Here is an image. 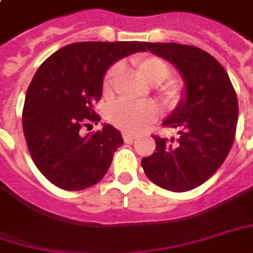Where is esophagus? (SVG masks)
<instances>
[{
    "label": "esophagus",
    "mask_w": 253,
    "mask_h": 253,
    "mask_svg": "<svg viewBox=\"0 0 253 253\" xmlns=\"http://www.w3.org/2000/svg\"><path fill=\"white\" fill-rule=\"evenodd\" d=\"M122 137H123V139L126 141V142H132L134 139H135V135H132V134H130V132L125 131L123 134H122Z\"/></svg>",
    "instance_id": "1"
}]
</instances>
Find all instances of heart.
<instances>
[{
	"mask_svg": "<svg viewBox=\"0 0 253 253\" xmlns=\"http://www.w3.org/2000/svg\"><path fill=\"white\" fill-rule=\"evenodd\" d=\"M131 64L139 78L151 84H157L159 97L166 104H174L181 98V87L174 81H166L171 77L169 64L157 56H138L131 60ZM118 74L116 67H111L102 82L104 93H109L114 79ZM156 105L153 102L130 104V102H116L109 109L108 119L115 127L128 132H139L149 127L157 119Z\"/></svg>",
	"mask_w": 253,
	"mask_h": 253,
	"instance_id": "1",
	"label": "heart"
}]
</instances>
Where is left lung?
Here are the masks:
<instances>
[{"instance_id":"1","label":"left lung","mask_w":253,"mask_h":253,"mask_svg":"<svg viewBox=\"0 0 253 253\" xmlns=\"http://www.w3.org/2000/svg\"><path fill=\"white\" fill-rule=\"evenodd\" d=\"M144 50L176 67L185 81V100L163 122L178 138L153 135L156 151L141 160L145 175L171 192H188L216 172L236 137L238 101L226 70L203 49L181 43L144 42Z\"/></svg>"}]
</instances>
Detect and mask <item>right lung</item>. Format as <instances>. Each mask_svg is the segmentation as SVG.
<instances>
[{
	"instance_id": "right-lung-1",
	"label": "right lung",
	"mask_w": 253,
	"mask_h": 253,
	"mask_svg": "<svg viewBox=\"0 0 253 253\" xmlns=\"http://www.w3.org/2000/svg\"><path fill=\"white\" fill-rule=\"evenodd\" d=\"M141 42H77L47 57L28 86L23 131L33 162L57 188L77 192L100 182L123 144L119 130L100 122L93 104L101 98L102 78L115 61L144 50Z\"/></svg>"
}]
</instances>
